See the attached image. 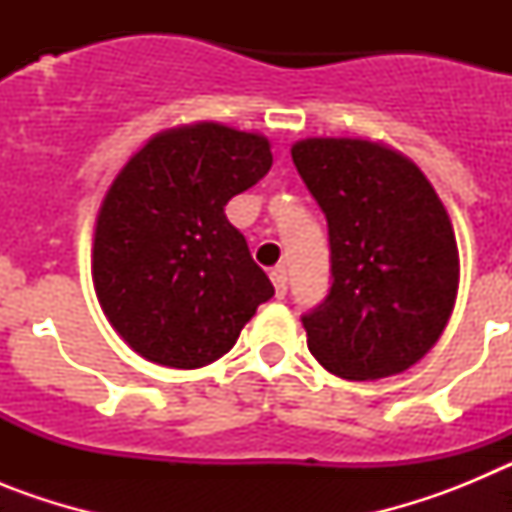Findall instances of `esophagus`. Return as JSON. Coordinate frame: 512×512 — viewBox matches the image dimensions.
<instances>
[{
	"label": "esophagus",
	"mask_w": 512,
	"mask_h": 512,
	"mask_svg": "<svg viewBox=\"0 0 512 512\" xmlns=\"http://www.w3.org/2000/svg\"><path fill=\"white\" fill-rule=\"evenodd\" d=\"M269 277H271V282H274V289H277V297L287 295V279H289L287 266H284V264L274 266V269H271Z\"/></svg>",
	"instance_id": "obj_1"
}]
</instances>
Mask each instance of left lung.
I'll list each match as a JSON object with an SVG mask.
<instances>
[{"mask_svg":"<svg viewBox=\"0 0 512 512\" xmlns=\"http://www.w3.org/2000/svg\"><path fill=\"white\" fill-rule=\"evenodd\" d=\"M328 220L330 289L302 315L310 354L343 379H382L423 359L459 289L451 220L431 182L397 151L356 138L292 146Z\"/></svg>","mask_w":512,"mask_h":512,"instance_id":"1","label":"left lung"}]
</instances>
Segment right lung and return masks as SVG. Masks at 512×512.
I'll use <instances>...</instances> for the list:
<instances>
[{
    "label": "right lung",
    "instance_id": "add662e5",
    "mask_svg": "<svg viewBox=\"0 0 512 512\" xmlns=\"http://www.w3.org/2000/svg\"><path fill=\"white\" fill-rule=\"evenodd\" d=\"M271 169L269 140L197 122L151 138L99 207L92 277L133 351L197 369L228 354L274 287L225 217Z\"/></svg>",
    "mask_w": 512,
    "mask_h": 512
}]
</instances>
